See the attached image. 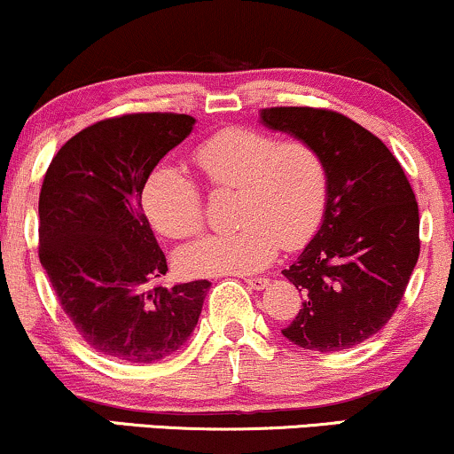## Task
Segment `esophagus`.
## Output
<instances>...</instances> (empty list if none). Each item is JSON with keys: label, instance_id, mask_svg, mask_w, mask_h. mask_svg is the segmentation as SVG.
<instances>
[{"label": "esophagus", "instance_id": "obj_1", "mask_svg": "<svg viewBox=\"0 0 454 454\" xmlns=\"http://www.w3.org/2000/svg\"><path fill=\"white\" fill-rule=\"evenodd\" d=\"M245 283L249 285L251 289H255V291H262V289H266V286H268L270 278H266V277H257V278H245Z\"/></svg>", "mask_w": 454, "mask_h": 454}]
</instances>
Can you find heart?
Instances as JSON below:
<instances>
[{
	"label": "heart",
	"instance_id": "heart-1",
	"mask_svg": "<svg viewBox=\"0 0 454 454\" xmlns=\"http://www.w3.org/2000/svg\"><path fill=\"white\" fill-rule=\"evenodd\" d=\"M192 157L209 188L237 191L232 217L239 228L180 249L182 272H257L274 260L280 245L297 249L318 231L329 199V169L309 142L228 128L200 142ZM142 209L154 231L169 239L192 237L203 228L200 186L176 165L160 163L148 174Z\"/></svg>",
	"mask_w": 454,
	"mask_h": 454
}]
</instances>
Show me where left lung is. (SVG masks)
Segmentation results:
<instances>
[{"instance_id":"8db88e82","label":"left lung","mask_w":454,"mask_h":454,"mask_svg":"<svg viewBox=\"0 0 454 454\" xmlns=\"http://www.w3.org/2000/svg\"><path fill=\"white\" fill-rule=\"evenodd\" d=\"M270 129L314 145L329 169L323 223L283 274L303 294L283 335L340 352L383 329L421 251L419 207L403 165L375 134L329 108H262Z\"/></svg>"}]
</instances>
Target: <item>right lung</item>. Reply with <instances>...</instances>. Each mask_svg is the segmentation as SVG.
Here are the masks:
<instances>
[{
  "mask_svg": "<svg viewBox=\"0 0 454 454\" xmlns=\"http://www.w3.org/2000/svg\"><path fill=\"white\" fill-rule=\"evenodd\" d=\"M191 114L131 113L73 136L39 192V262L62 309L96 352L157 363L192 335L209 280L154 285L168 260L142 214V188L192 131Z\"/></svg>",
  "mask_w": 454,
  "mask_h": 454,
  "instance_id": "right-lung-1",
  "label": "right lung"
}]
</instances>
